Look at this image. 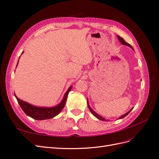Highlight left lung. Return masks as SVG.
Listing matches in <instances>:
<instances>
[{"mask_svg": "<svg viewBox=\"0 0 159 159\" xmlns=\"http://www.w3.org/2000/svg\"><path fill=\"white\" fill-rule=\"evenodd\" d=\"M117 38H118L119 40L120 41V42H121L122 44H123V45H126V46H129L130 48H131L132 49H133V47H132V46H131V45H130V44H129V43H127V42H126L125 41V40L123 39V38H121V36H117ZM88 107H89V110L91 111V113H92V114L94 115L95 117H97L98 119H100V120H102V121H107V120L105 119V118H103V117H101L99 115H98V113H96L94 111H93V109H91V107L89 106V105H88ZM132 109H133V108H132ZM132 109H131V110H130L129 111H128L127 113H125V115H123V116L120 117H119V119H121V118H123V117H125V116H127V115H128V114H129L130 112H131V111L132 110Z\"/></svg>", "mask_w": 159, "mask_h": 159, "instance_id": "1", "label": "left lung"}]
</instances>
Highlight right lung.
I'll return each instance as SVG.
<instances>
[{"instance_id": "obj_1", "label": "right lung", "mask_w": 159, "mask_h": 159, "mask_svg": "<svg viewBox=\"0 0 159 159\" xmlns=\"http://www.w3.org/2000/svg\"><path fill=\"white\" fill-rule=\"evenodd\" d=\"M71 89V86H70L68 90L66 91V93L64 96L63 99H62L61 102L58 105H57V106L54 107H48V108L38 107L33 106V105L29 103L23 102V101L17 98L15 94H14V95H15V97L18 101L19 105H20V106L21 107L22 109L27 115H28L29 117L34 119L44 120V119H49L54 117L60 113L61 111L64 109L65 106L68 93L70 92Z\"/></svg>"}]
</instances>
